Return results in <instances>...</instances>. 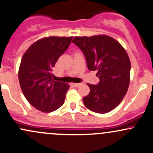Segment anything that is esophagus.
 <instances>
[{"label": "esophagus", "mask_w": 153, "mask_h": 153, "mask_svg": "<svg viewBox=\"0 0 153 153\" xmlns=\"http://www.w3.org/2000/svg\"><path fill=\"white\" fill-rule=\"evenodd\" d=\"M80 85V83H73V85L74 87H78Z\"/></svg>", "instance_id": "esophagus-1"}]
</instances>
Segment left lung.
Instances as JSON below:
<instances>
[{"label": "left lung", "mask_w": 153, "mask_h": 153, "mask_svg": "<svg viewBox=\"0 0 153 153\" xmlns=\"http://www.w3.org/2000/svg\"><path fill=\"white\" fill-rule=\"evenodd\" d=\"M72 42L85 56L89 71H97V85L87 83L90 93L83 97L89 110L105 114L115 108L127 94L130 82L131 63L125 50L106 35L75 36Z\"/></svg>", "instance_id": "8db88e82"}]
</instances>
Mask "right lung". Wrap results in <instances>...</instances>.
I'll list each match as a JSON object with an SVG mask.
<instances>
[{
  "label": "right lung",
  "mask_w": 153,
  "mask_h": 153,
  "mask_svg": "<svg viewBox=\"0 0 153 153\" xmlns=\"http://www.w3.org/2000/svg\"><path fill=\"white\" fill-rule=\"evenodd\" d=\"M73 36H49L38 40L23 55L19 80L23 94L32 106L43 112L62 106L70 86L52 78V68L71 45Z\"/></svg>",
  "instance_id": "add662e5"
}]
</instances>
